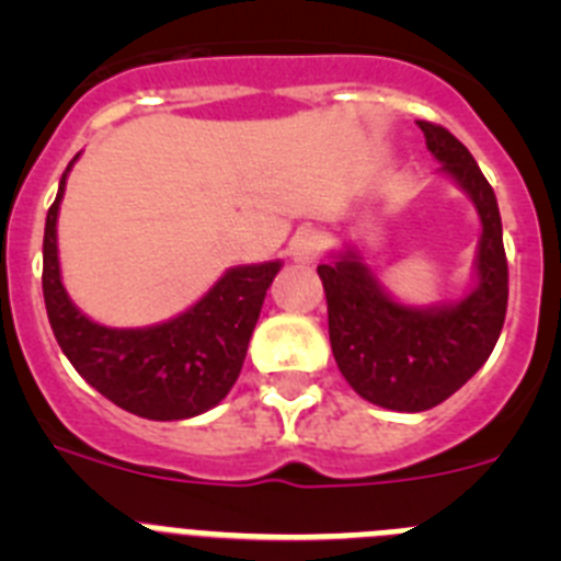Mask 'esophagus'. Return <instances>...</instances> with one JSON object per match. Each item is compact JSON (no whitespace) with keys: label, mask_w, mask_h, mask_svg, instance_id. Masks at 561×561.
Wrapping results in <instances>:
<instances>
[{"label":"esophagus","mask_w":561,"mask_h":561,"mask_svg":"<svg viewBox=\"0 0 561 561\" xmlns=\"http://www.w3.org/2000/svg\"><path fill=\"white\" fill-rule=\"evenodd\" d=\"M323 250H325V238L320 230L306 227V230H300L295 238H291V257L300 261V264H311V261H317V257L323 255Z\"/></svg>","instance_id":"1"}]
</instances>
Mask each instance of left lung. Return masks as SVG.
<instances>
[{"label": "left lung", "mask_w": 561, "mask_h": 561, "mask_svg": "<svg viewBox=\"0 0 561 561\" xmlns=\"http://www.w3.org/2000/svg\"><path fill=\"white\" fill-rule=\"evenodd\" d=\"M419 128L480 213L478 289L455 306L419 311L390 300L356 252L317 266L342 376L362 399L401 413L435 408L463 388L497 345L508 306V261L492 185L453 131L430 121H419Z\"/></svg>", "instance_id": "1"}]
</instances>
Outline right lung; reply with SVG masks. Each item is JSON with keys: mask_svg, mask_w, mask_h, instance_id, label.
Instances as JSON below:
<instances>
[{"mask_svg": "<svg viewBox=\"0 0 561 561\" xmlns=\"http://www.w3.org/2000/svg\"><path fill=\"white\" fill-rule=\"evenodd\" d=\"M64 185L67 173L44 225L42 289L53 334L72 368L98 393L140 419L180 421L216 408L241 374L280 261L236 266L193 309L162 325L106 329L83 317L61 286L56 221Z\"/></svg>", "mask_w": 561, "mask_h": 561, "instance_id": "add662e5", "label": "right lung"}]
</instances>
